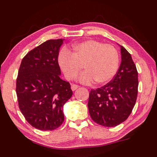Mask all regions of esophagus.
<instances>
[{
    "mask_svg": "<svg viewBox=\"0 0 157 157\" xmlns=\"http://www.w3.org/2000/svg\"><path fill=\"white\" fill-rule=\"evenodd\" d=\"M77 88H78V86L76 85V84H72L71 85V90H73V91H74L77 89Z\"/></svg>",
    "mask_w": 157,
    "mask_h": 157,
    "instance_id": "34e87169",
    "label": "esophagus"
}]
</instances>
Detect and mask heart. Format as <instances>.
<instances>
[{
    "label": "heart",
    "instance_id": "obj_1",
    "mask_svg": "<svg viewBox=\"0 0 157 157\" xmlns=\"http://www.w3.org/2000/svg\"><path fill=\"white\" fill-rule=\"evenodd\" d=\"M58 62L68 80H73L83 65L84 71L78 76L81 82L90 84L95 80L97 84H104L111 81L117 73L119 54L114 46L89 40L75 44L72 52L62 49Z\"/></svg>",
    "mask_w": 157,
    "mask_h": 157
}]
</instances>
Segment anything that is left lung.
Listing matches in <instances>:
<instances>
[{"label": "left lung", "mask_w": 157, "mask_h": 157, "mask_svg": "<svg viewBox=\"0 0 157 157\" xmlns=\"http://www.w3.org/2000/svg\"><path fill=\"white\" fill-rule=\"evenodd\" d=\"M121 63L112 80L106 85L92 90L88 109L98 124L114 127L124 122L132 113L138 92V73L132 56L121 45Z\"/></svg>", "instance_id": "1"}]
</instances>
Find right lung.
Returning a JSON list of instances; mask_svg holds the SVG:
<instances>
[{"instance_id": "obj_1", "label": "right lung", "mask_w": 157, "mask_h": 157, "mask_svg": "<svg viewBox=\"0 0 157 157\" xmlns=\"http://www.w3.org/2000/svg\"><path fill=\"white\" fill-rule=\"evenodd\" d=\"M63 40H47L31 50L18 71L19 108L29 124L40 130H54L62 124L63 106L73 95L70 83L60 78L58 56Z\"/></svg>"}]
</instances>
